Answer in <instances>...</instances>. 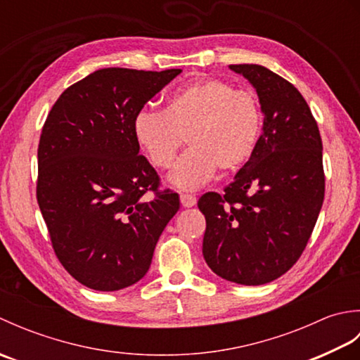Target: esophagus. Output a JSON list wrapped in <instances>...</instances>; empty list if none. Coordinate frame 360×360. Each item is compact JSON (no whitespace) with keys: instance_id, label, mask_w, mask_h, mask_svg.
<instances>
[{"instance_id":"esophagus-1","label":"esophagus","mask_w":360,"mask_h":360,"mask_svg":"<svg viewBox=\"0 0 360 360\" xmlns=\"http://www.w3.org/2000/svg\"><path fill=\"white\" fill-rule=\"evenodd\" d=\"M181 204L184 205V207H193L196 204V196L193 195H188V193H181Z\"/></svg>"}]
</instances>
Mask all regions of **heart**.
<instances>
[{
    "label": "heart",
    "mask_w": 360,
    "mask_h": 360,
    "mask_svg": "<svg viewBox=\"0 0 360 360\" xmlns=\"http://www.w3.org/2000/svg\"><path fill=\"white\" fill-rule=\"evenodd\" d=\"M263 111L255 93L235 89L219 79L179 86L167 97L165 110L143 108L133 122L134 139L158 168L172 167L187 139L190 148L168 174L176 188L195 190L217 168L238 170L254 155L262 136Z\"/></svg>",
    "instance_id": "heart-1"
}]
</instances>
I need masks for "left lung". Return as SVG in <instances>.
I'll return each mask as SVG.
<instances>
[{"mask_svg": "<svg viewBox=\"0 0 360 360\" xmlns=\"http://www.w3.org/2000/svg\"><path fill=\"white\" fill-rule=\"evenodd\" d=\"M229 68L255 88L263 133L224 193L198 201L202 255L221 278L258 286L288 272L307 248L325 196L322 137L292 83L259 65Z\"/></svg>", "mask_w": 360, "mask_h": 360, "instance_id": "left-lung-1", "label": "left lung"}]
</instances>
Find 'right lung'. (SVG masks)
Masks as SVG:
<instances>
[{
    "label": "right lung",
    "instance_id": "obj_1",
    "mask_svg": "<svg viewBox=\"0 0 360 360\" xmlns=\"http://www.w3.org/2000/svg\"><path fill=\"white\" fill-rule=\"evenodd\" d=\"M181 72L98 70L65 89L44 122L37 201L60 263L86 288L108 292L139 281L179 210L178 193L160 192L139 155L133 122Z\"/></svg>",
    "mask_w": 360,
    "mask_h": 360
}]
</instances>
